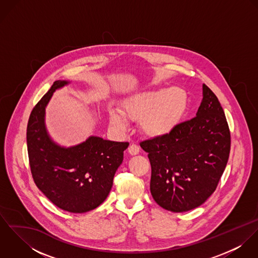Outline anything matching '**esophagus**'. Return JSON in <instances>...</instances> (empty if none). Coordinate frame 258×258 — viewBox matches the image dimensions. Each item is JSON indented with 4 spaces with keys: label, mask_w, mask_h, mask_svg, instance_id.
<instances>
[{
    "label": "esophagus",
    "mask_w": 258,
    "mask_h": 258,
    "mask_svg": "<svg viewBox=\"0 0 258 258\" xmlns=\"http://www.w3.org/2000/svg\"><path fill=\"white\" fill-rule=\"evenodd\" d=\"M128 152L131 155H137L140 152V148L136 144H131L128 148Z\"/></svg>",
    "instance_id": "1"
}]
</instances>
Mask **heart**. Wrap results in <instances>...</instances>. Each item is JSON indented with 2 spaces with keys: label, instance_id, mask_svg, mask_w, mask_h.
Segmentation results:
<instances>
[{
  "label": "heart",
  "instance_id": "heart-1",
  "mask_svg": "<svg viewBox=\"0 0 258 258\" xmlns=\"http://www.w3.org/2000/svg\"><path fill=\"white\" fill-rule=\"evenodd\" d=\"M187 107V94L180 87L137 94L122 104V112L110 111V124L124 129L126 118L140 121L142 132L149 137L168 135L181 121Z\"/></svg>",
  "mask_w": 258,
  "mask_h": 258
}]
</instances>
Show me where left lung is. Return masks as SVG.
Masks as SVG:
<instances>
[{
    "label": "left lung",
    "mask_w": 258,
    "mask_h": 258,
    "mask_svg": "<svg viewBox=\"0 0 258 258\" xmlns=\"http://www.w3.org/2000/svg\"><path fill=\"white\" fill-rule=\"evenodd\" d=\"M140 146L150 160L155 202L174 213L198 208L216 190L229 157L230 131L218 97L204 84L196 117Z\"/></svg>",
    "instance_id": "obj_1"
}]
</instances>
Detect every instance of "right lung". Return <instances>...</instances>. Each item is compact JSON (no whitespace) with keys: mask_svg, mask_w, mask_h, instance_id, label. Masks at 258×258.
<instances>
[{"mask_svg":"<svg viewBox=\"0 0 258 258\" xmlns=\"http://www.w3.org/2000/svg\"><path fill=\"white\" fill-rule=\"evenodd\" d=\"M66 84L68 81H54L31 112L28 155L33 179L44 196L63 211L82 214L106 200L129 143L92 136L74 147L55 145L44 127V109L53 91Z\"/></svg>","mask_w":258,"mask_h":258,"instance_id":"add662e5","label":"right lung"}]
</instances>
